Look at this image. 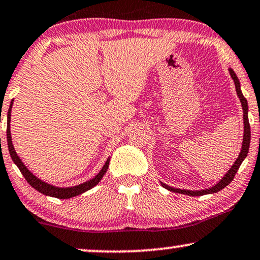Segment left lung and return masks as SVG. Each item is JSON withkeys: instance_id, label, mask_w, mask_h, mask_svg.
Masks as SVG:
<instances>
[{"instance_id": "8db88e82", "label": "left lung", "mask_w": 260, "mask_h": 260, "mask_svg": "<svg viewBox=\"0 0 260 260\" xmlns=\"http://www.w3.org/2000/svg\"><path fill=\"white\" fill-rule=\"evenodd\" d=\"M229 73H231L232 79L234 80L235 83V89H237V94L239 96V99L241 101V106L242 110H244V141H242V148L240 154H239L237 161H235L233 166H232L231 170L228 171V173L224 175L222 179L218 181V183L212 186L210 188H207V190H201V191H190V190H180V188H174L171 186H167V185L162 184L164 187H166L167 190H170L172 192H177V193H183V194H187V196H203V194H208V193H215V192L221 191L222 188H224L228 184H231V181L234 179L235 174L240 167V165L242 164V161L245 160V157L247 156L248 149H249V142H251V127H249V123H248V106H247V100L245 99V96L242 95L241 89H240V82H239L238 76L235 75V73L232 69H229Z\"/></svg>"}]
</instances>
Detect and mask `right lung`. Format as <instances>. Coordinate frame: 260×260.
Segmentation results:
<instances>
[{"label":"right lung","instance_id":"1","mask_svg":"<svg viewBox=\"0 0 260 260\" xmlns=\"http://www.w3.org/2000/svg\"><path fill=\"white\" fill-rule=\"evenodd\" d=\"M12 105H13V100H12L11 107H9V111H8V122H7V142H8L9 154H11L12 160L14 161V164L19 167L20 172H21L23 177H25L27 183L31 185L32 187H35L37 191H39L40 193H43V194H46V196H51V197L60 198V200H66V198H72V197L79 196V194L83 193V192L90 190V188L95 186V185L99 183L101 179H103L104 174L106 173L107 168H109L110 159H107L105 165H104V167L101 168V171L95 175V177L93 178V179H90L88 181H86V183L80 184V185H77V186H74V187H64V188L63 187H55V186H52V185L44 183V181H42L37 177H35L31 172L27 170L25 165L21 162L20 157L16 155L14 147H13L12 136H11V125H9V123H11Z\"/></svg>","mask_w":260,"mask_h":260}]
</instances>
